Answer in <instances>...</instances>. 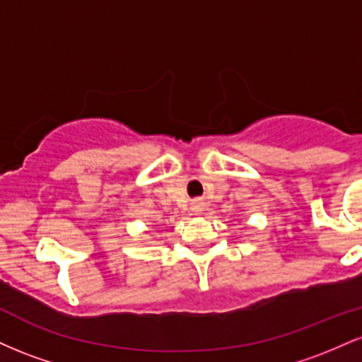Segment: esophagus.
Wrapping results in <instances>:
<instances>
[{"label":"esophagus","mask_w":362,"mask_h":362,"mask_svg":"<svg viewBox=\"0 0 362 362\" xmlns=\"http://www.w3.org/2000/svg\"><path fill=\"white\" fill-rule=\"evenodd\" d=\"M190 209H192L194 214H202V211H204V202L194 201L192 206H190Z\"/></svg>","instance_id":"1"}]
</instances>
